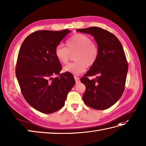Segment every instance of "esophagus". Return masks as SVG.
I'll return each instance as SVG.
<instances>
[{"instance_id": "1", "label": "esophagus", "mask_w": 146, "mask_h": 146, "mask_svg": "<svg viewBox=\"0 0 146 146\" xmlns=\"http://www.w3.org/2000/svg\"><path fill=\"white\" fill-rule=\"evenodd\" d=\"M74 80H75V81H76V83L77 84V83H80V78L79 77H78L77 76H74Z\"/></svg>"}]
</instances>
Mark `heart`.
Returning a JSON list of instances; mask_svg holds the SVG:
<instances>
[{"mask_svg":"<svg viewBox=\"0 0 146 146\" xmlns=\"http://www.w3.org/2000/svg\"><path fill=\"white\" fill-rule=\"evenodd\" d=\"M66 47L59 44L55 47V55L62 64L68 62L70 53H74L76 62L66 65L63 70L73 74H80L84 72L87 65L91 66L97 61L99 48L89 36L76 33L66 40Z\"/></svg>","mask_w":146,"mask_h":146,"instance_id":"obj_1","label":"heart"}]
</instances>
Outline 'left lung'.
Wrapping results in <instances>:
<instances>
[{
  "label": "left lung",
  "instance_id": "obj_1",
  "mask_svg": "<svg viewBox=\"0 0 146 146\" xmlns=\"http://www.w3.org/2000/svg\"><path fill=\"white\" fill-rule=\"evenodd\" d=\"M76 31L93 36L99 48L97 61L80 79L86 86L83 101L92 109H107L124 92L128 65L122 45L114 35L99 27ZM93 76H96L95 79H88Z\"/></svg>",
  "mask_w": 146,
  "mask_h": 146
}]
</instances>
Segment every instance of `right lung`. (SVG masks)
Instances as JSON below:
<instances>
[{
  "label": "right lung",
  "instance_id": "add662e5",
  "mask_svg": "<svg viewBox=\"0 0 146 146\" xmlns=\"http://www.w3.org/2000/svg\"><path fill=\"white\" fill-rule=\"evenodd\" d=\"M69 29L39 30L29 35L18 53L16 76L25 99L44 113H52L65 105L67 94L75 84L68 72L60 74L62 65L55 49ZM59 76L54 78L55 74Z\"/></svg>",
  "mask_w": 146,
  "mask_h": 146
}]
</instances>
